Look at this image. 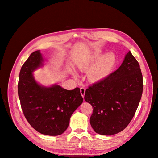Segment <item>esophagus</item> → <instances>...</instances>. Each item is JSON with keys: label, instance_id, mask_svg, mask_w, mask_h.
<instances>
[{"label": "esophagus", "instance_id": "esophagus-1", "mask_svg": "<svg viewBox=\"0 0 158 158\" xmlns=\"http://www.w3.org/2000/svg\"><path fill=\"white\" fill-rule=\"evenodd\" d=\"M80 92H81V94L83 97H84L85 93V89L84 87H82V88H80Z\"/></svg>", "mask_w": 158, "mask_h": 158}]
</instances>
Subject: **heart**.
<instances>
[{
  "label": "heart",
  "instance_id": "b5f03b06",
  "mask_svg": "<svg viewBox=\"0 0 158 158\" xmlns=\"http://www.w3.org/2000/svg\"><path fill=\"white\" fill-rule=\"evenodd\" d=\"M102 54L101 50H96L77 64L78 68L82 71L89 70L88 76L92 82L106 79L115 68L117 62L115 53L109 52ZM73 74L76 75L75 72H73Z\"/></svg>",
  "mask_w": 158,
  "mask_h": 158
}]
</instances>
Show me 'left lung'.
<instances>
[{
  "label": "left lung",
  "instance_id": "left-lung-1",
  "mask_svg": "<svg viewBox=\"0 0 158 158\" xmlns=\"http://www.w3.org/2000/svg\"><path fill=\"white\" fill-rule=\"evenodd\" d=\"M143 81L138 61L129 51L119 69L86 89L84 99L93 107L90 124L99 135L122 132L135 115Z\"/></svg>",
  "mask_w": 158,
  "mask_h": 158
}]
</instances>
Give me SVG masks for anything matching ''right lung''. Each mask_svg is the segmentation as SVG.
I'll return each mask as SVG.
<instances>
[{
  "label": "right lung",
  "mask_w": 158,
  "mask_h": 158,
  "mask_svg": "<svg viewBox=\"0 0 158 158\" xmlns=\"http://www.w3.org/2000/svg\"><path fill=\"white\" fill-rule=\"evenodd\" d=\"M40 50L32 53L19 73L18 96L22 109L31 126L39 133L60 135L67 129L74 111L81 105L80 89L67 90L59 85H41L33 75L44 65Z\"/></svg>",
  "instance_id": "add662e5"
}]
</instances>
